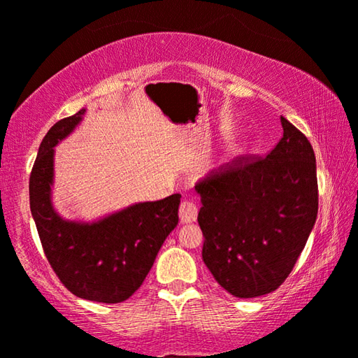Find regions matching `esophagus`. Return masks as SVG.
Returning a JSON list of instances; mask_svg holds the SVG:
<instances>
[{
  "instance_id": "obj_1",
  "label": "esophagus",
  "mask_w": 358,
  "mask_h": 358,
  "mask_svg": "<svg viewBox=\"0 0 358 358\" xmlns=\"http://www.w3.org/2000/svg\"><path fill=\"white\" fill-rule=\"evenodd\" d=\"M198 216V208L194 201L190 200H184L179 206V219L180 222L189 224V222H195Z\"/></svg>"
}]
</instances>
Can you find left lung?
<instances>
[{
	"label": "left lung",
	"mask_w": 358,
	"mask_h": 358,
	"mask_svg": "<svg viewBox=\"0 0 358 358\" xmlns=\"http://www.w3.org/2000/svg\"><path fill=\"white\" fill-rule=\"evenodd\" d=\"M283 137L266 157L240 158L195 185L203 261L236 298L282 285L304 250L318 211L315 153L280 117Z\"/></svg>",
	"instance_id": "1"
}]
</instances>
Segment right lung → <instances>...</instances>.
<instances>
[{
  "label": "right lung",
  "mask_w": 358,
  "mask_h": 358,
  "mask_svg": "<svg viewBox=\"0 0 358 358\" xmlns=\"http://www.w3.org/2000/svg\"><path fill=\"white\" fill-rule=\"evenodd\" d=\"M86 108L48 131L30 174V210L43 250L60 282L81 299L117 304L136 293L163 241L178 225L180 195L136 203L94 222L67 221L51 201L54 147L83 120Z\"/></svg>",
  "instance_id": "1"
}]
</instances>
